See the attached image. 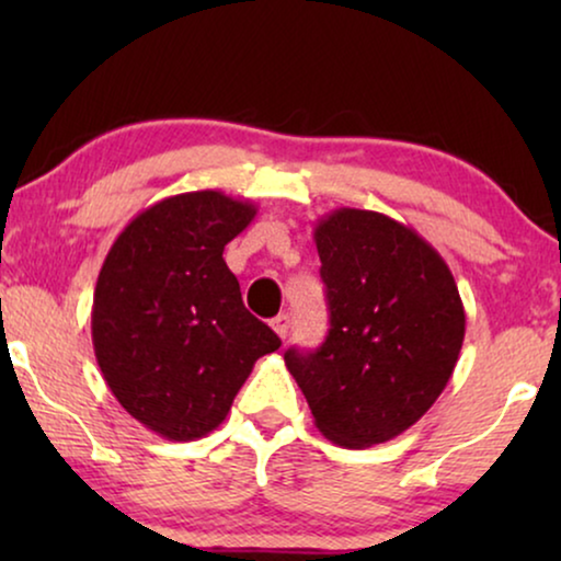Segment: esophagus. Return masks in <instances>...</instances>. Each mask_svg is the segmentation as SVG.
Masks as SVG:
<instances>
[{"instance_id":"esophagus-1","label":"esophagus","mask_w":561,"mask_h":561,"mask_svg":"<svg viewBox=\"0 0 561 561\" xmlns=\"http://www.w3.org/2000/svg\"><path fill=\"white\" fill-rule=\"evenodd\" d=\"M271 327H273V332L280 336V340H286L288 329H290V317H288V313H278V317L271 321Z\"/></svg>"}]
</instances>
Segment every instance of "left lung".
<instances>
[{
  "label": "left lung",
  "instance_id": "left-lung-1",
  "mask_svg": "<svg viewBox=\"0 0 561 561\" xmlns=\"http://www.w3.org/2000/svg\"><path fill=\"white\" fill-rule=\"evenodd\" d=\"M327 286L321 347H290L288 373L329 442L363 449L411 428L455 373L465 306L444 257L380 211L336 209L313 227Z\"/></svg>",
  "mask_w": 561,
  "mask_h": 561
}]
</instances>
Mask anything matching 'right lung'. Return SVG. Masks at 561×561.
<instances>
[{
	"mask_svg": "<svg viewBox=\"0 0 561 561\" xmlns=\"http://www.w3.org/2000/svg\"><path fill=\"white\" fill-rule=\"evenodd\" d=\"M255 214L221 191L168 196L122 229L99 271L96 363L122 409L171 442L214 432L257 359L280 347L221 257Z\"/></svg>",
	"mask_w": 561,
	"mask_h": 561,
	"instance_id": "add662e5",
	"label": "right lung"
}]
</instances>
